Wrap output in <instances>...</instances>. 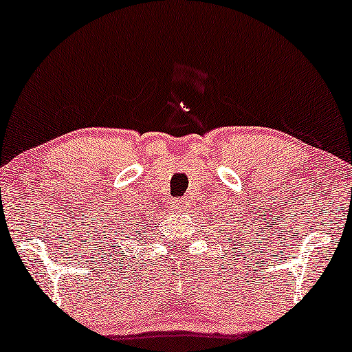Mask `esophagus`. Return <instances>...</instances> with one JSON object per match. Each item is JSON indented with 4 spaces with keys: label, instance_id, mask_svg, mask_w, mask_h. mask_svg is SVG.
Segmentation results:
<instances>
[{
    "label": "esophagus",
    "instance_id": "1",
    "mask_svg": "<svg viewBox=\"0 0 352 352\" xmlns=\"http://www.w3.org/2000/svg\"><path fill=\"white\" fill-rule=\"evenodd\" d=\"M188 198H177V200L173 201V205H177V208H179V206L180 208H185V206L188 205Z\"/></svg>",
    "mask_w": 352,
    "mask_h": 352
}]
</instances>
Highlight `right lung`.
Here are the masks:
<instances>
[{
  "instance_id": "obj_1",
  "label": "right lung",
  "mask_w": 352,
  "mask_h": 352,
  "mask_svg": "<svg viewBox=\"0 0 352 352\" xmlns=\"http://www.w3.org/2000/svg\"><path fill=\"white\" fill-rule=\"evenodd\" d=\"M141 213H142V211H141ZM138 219H141V217H138ZM146 221H147V219H146ZM109 245H111V248H120V245L116 244V241H109Z\"/></svg>"
}]
</instances>
